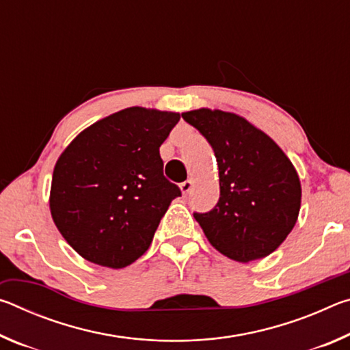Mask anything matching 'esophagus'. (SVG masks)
I'll return each instance as SVG.
<instances>
[{
    "label": "esophagus",
    "mask_w": 350,
    "mask_h": 350,
    "mask_svg": "<svg viewBox=\"0 0 350 350\" xmlns=\"http://www.w3.org/2000/svg\"><path fill=\"white\" fill-rule=\"evenodd\" d=\"M191 188H193V182L191 180H185V182L180 183V189H182L183 196H187V194L191 191Z\"/></svg>",
    "instance_id": "esophagus-1"
}]
</instances>
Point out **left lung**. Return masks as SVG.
I'll use <instances>...</instances> for the list:
<instances>
[{
  "label": "left lung",
  "instance_id": "obj_1",
  "mask_svg": "<svg viewBox=\"0 0 350 350\" xmlns=\"http://www.w3.org/2000/svg\"><path fill=\"white\" fill-rule=\"evenodd\" d=\"M182 117L208 140L219 167L217 204L194 213L206 239L239 262L275 252L292 232L301 206L292 162L267 134L232 112L202 108Z\"/></svg>",
  "mask_w": 350,
  "mask_h": 350
}]
</instances>
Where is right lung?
I'll return each mask as SVG.
<instances>
[{"instance_id": "obj_1", "label": "right lung", "mask_w": 350, "mask_h": 350, "mask_svg": "<svg viewBox=\"0 0 350 350\" xmlns=\"http://www.w3.org/2000/svg\"><path fill=\"white\" fill-rule=\"evenodd\" d=\"M177 112L134 106L94 123L57 161L51 215L94 264L123 269L144 254L180 188L163 176L159 148Z\"/></svg>"}]
</instances>
